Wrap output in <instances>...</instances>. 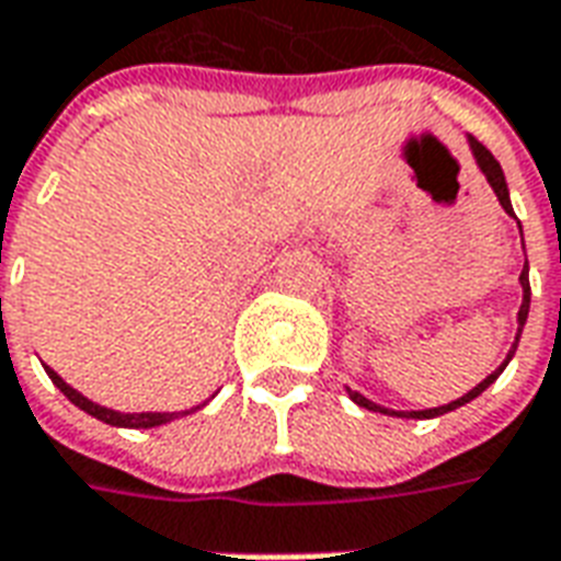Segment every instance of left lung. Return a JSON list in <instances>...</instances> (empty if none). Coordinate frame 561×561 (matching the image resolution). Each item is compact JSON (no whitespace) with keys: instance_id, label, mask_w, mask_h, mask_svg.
<instances>
[{"instance_id":"obj_1","label":"left lung","mask_w":561,"mask_h":561,"mask_svg":"<svg viewBox=\"0 0 561 561\" xmlns=\"http://www.w3.org/2000/svg\"><path fill=\"white\" fill-rule=\"evenodd\" d=\"M469 140V149H472V158H476L478 170L484 173V179H488V185L493 187V194H496L499 206L505 208V215H511L514 218V208H511V196H508V185H505V173H502V167H499V161L490 154L481 142L476 140V137H466ZM520 224V220H517ZM520 239H523V230H520ZM520 286H523V301H520V310H517V337H514V343H511L508 355H505V362L493 370V374L488 376V379H481L472 391H466L463 398L451 400V403H445V407H433V410H410V412H400V410H388V407H379V403H374V400H367L365 394H358V391H353V388H346V394H350V400L353 403H358V407H365V410L370 412H382V415H394V419H436V415H445V412H454L457 407H466L469 400H476L481 391H488L493 382L499 379V374L508 367V362L514 358V353H517V343H520V334H523V325H526V317H529V301H533V289H529V263L523 265L520 272Z\"/></svg>"}]
</instances>
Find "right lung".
Returning a JSON list of instances; mask_svg holds the SVG:
<instances>
[{
  "instance_id": "1",
  "label": "right lung",
  "mask_w": 561,
  "mask_h": 561,
  "mask_svg": "<svg viewBox=\"0 0 561 561\" xmlns=\"http://www.w3.org/2000/svg\"><path fill=\"white\" fill-rule=\"evenodd\" d=\"M47 376L53 379V386L62 391L65 398L71 400L73 407H80L83 412H89L92 419L104 421V424H113V427H134V431H146V427H161L167 421H175L182 419V415H191V412L203 410L206 403H199V407H191V410H182V412H118V410H107V407H101L95 400H89L85 394H80L77 388H71L65 382L62 376L56 374L53 367L44 365Z\"/></svg>"
}]
</instances>
